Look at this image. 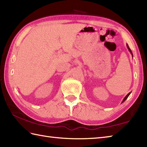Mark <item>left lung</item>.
<instances>
[{"instance_id":"1","label":"left lung","mask_w":147,"mask_h":147,"mask_svg":"<svg viewBox=\"0 0 147 147\" xmlns=\"http://www.w3.org/2000/svg\"><path fill=\"white\" fill-rule=\"evenodd\" d=\"M126 46H127V49H128V50H129V51L130 52V53H131V55H132V57H133V53H132V52H131V49H129V46H128V45H127V44H126ZM130 93H131V92H129V93H128V94H127L126 96H125V97H124V99H123V102H122V103H123L124 101H125L126 100L127 98V97H128V96H129V95H130Z\"/></svg>"}]
</instances>
